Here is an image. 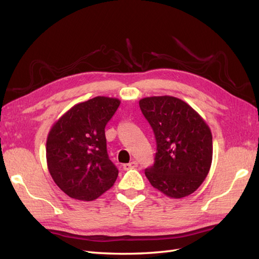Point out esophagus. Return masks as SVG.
I'll use <instances>...</instances> for the list:
<instances>
[{
  "label": "esophagus",
  "mask_w": 259,
  "mask_h": 259,
  "mask_svg": "<svg viewBox=\"0 0 259 259\" xmlns=\"http://www.w3.org/2000/svg\"><path fill=\"white\" fill-rule=\"evenodd\" d=\"M137 166H138V162H137V161H131V162H129V163L123 164V169H124V170H129V169L136 168Z\"/></svg>",
  "instance_id": "obj_1"
}]
</instances>
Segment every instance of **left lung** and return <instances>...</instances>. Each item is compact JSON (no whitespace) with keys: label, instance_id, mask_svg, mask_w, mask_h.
<instances>
[{"label":"left lung","instance_id":"left-lung-1","mask_svg":"<svg viewBox=\"0 0 259 259\" xmlns=\"http://www.w3.org/2000/svg\"><path fill=\"white\" fill-rule=\"evenodd\" d=\"M142 114L156 137L155 163L145 170L153 188L170 198L196 191L212 160V136L206 121L188 103L170 96L141 99Z\"/></svg>","mask_w":259,"mask_h":259}]
</instances>
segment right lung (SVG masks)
<instances>
[{"mask_svg":"<svg viewBox=\"0 0 259 259\" xmlns=\"http://www.w3.org/2000/svg\"><path fill=\"white\" fill-rule=\"evenodd\" d=\"M119 106V99L96 97L75 104L52 125L47 139L48 169L69 197L95 200L117 180L104 128Z\"/></svg>","mask_w":259,"mask_h":259,"instance_id":"1","label":"right lung"}]
</instances>
